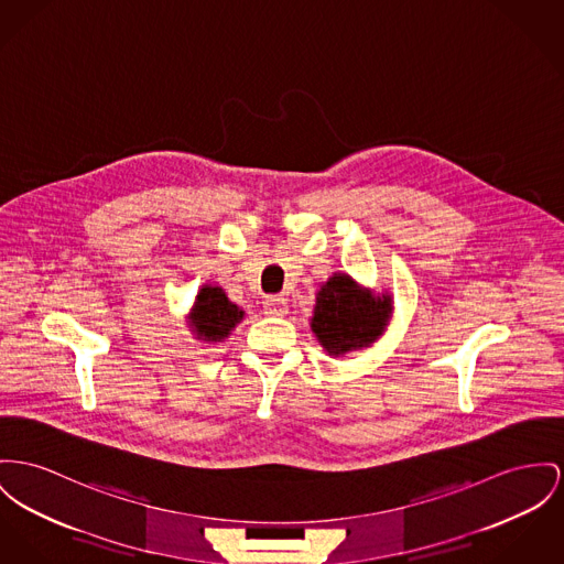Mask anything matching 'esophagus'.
<instances>
[{"mask_svg": "<svg viewBox=\"0 0 564 564\" xmlns=\"http://www.w3.org/2000/svg\"><path fill=\"white\" fill-rule=\"evenodd\" d=\"M264 312L271 316H284L289 312L286 300L282 295H271L264 300Z\"/></svg>", "mask_w": 564, "mask_h": 564, "instance_id": "1", "label": "esophagus"}]
</instances>
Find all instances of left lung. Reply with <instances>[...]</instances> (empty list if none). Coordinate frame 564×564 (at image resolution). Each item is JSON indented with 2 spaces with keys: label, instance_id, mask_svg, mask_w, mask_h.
<instances>
[{
  "label": "left lung",
  "instance_id": "left-lung-1",
  "mask_svg": "<svg viewBox=\"0 0 564 564\" xmlns=\"http://www.w3.org/2000/svg\"><path fill=\"white\" fill-rule=\"evenodd\" d=\"M393 316V297L366 289L348 273L336 271L316 293L310 329L329 357L372 346Z\"/></svg>",
  "mask_w": 564,
  "mask_h": 564
}]
</instances>
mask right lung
Here are the masks:
<instances>
[{"label":"right lung","instance_id":"1","mask_svg":"<svg viewBox=\"0 0 564 564\" xmlns=\"http://www.w3.org/2000/svg\"><path fill=\"white\" fill-rule=\"evenodd\" d=\"M243 310L226 297L223 286L203 284L188 312L192 336L205 344L225 341L230 332L243 321Z\"/></svg>","mask_w":564,"mask_h":564}]
</instances>
